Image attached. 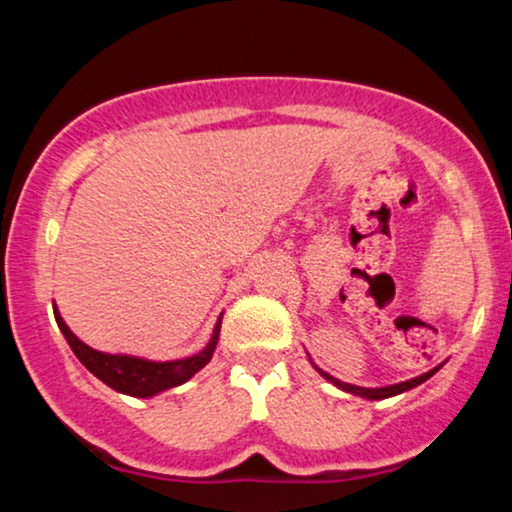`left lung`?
Listing matches in <instances>:
<instances>
[{"mask_svg": "<svg viewBox=\"0 0 512 512\" xmlns=\"http://www.w3.org/2000/svg\"><path fill=\"white\" fill-rule=\"evenodd\" d=\"M440 368V366H438ZM438 368H433V370H428V373H424V375H419V378H414V380H407V383H399V385H390V387H358V385H349V383H342V380H337V378H332V375H327V373H320L325 375L327 380H330V383H334L337 387H342L344 392H351V395H361V397H366V399H385V397H395V395H399V392H407V390H411V387H416V385H421L424 383V380H428L431 378L433 373H436Z\"/></svg>", "mask_w": 512, "mask_h": 512, "instance_id": "left-lung-1", "label": "left lung"}]
</instances>
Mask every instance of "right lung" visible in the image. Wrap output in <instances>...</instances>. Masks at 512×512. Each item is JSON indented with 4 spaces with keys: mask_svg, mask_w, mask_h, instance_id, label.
<instances>
[{
    "mask_svg": "<svg viewBox=\"0 0 512 512\" xmlns=\"http://www.w3.org/2000/svg\"><path fill=\"white\" fill-rule=\"evenodd\" d=\"M57 327H60L67 344L72 346L84 366L96 375L98 380H103L105 385L113 387V390L122 392V395L132 397H151L158 395V392L170 390V387H178L192 378L199 368H204L211 361V354H214L216 342H219L221 332V320L216 322V330L211 342L204 346L202 351L190 358H182V361H166V363H154L144 361V358L134 356H115V354H103V351L91 349V346L81 342L79 337H74L72 330L64 325L62 315L55 310Z\"/></svg>",
    "mask_w": 512,
    "mask_h": 512,
    "instance_id": "obj_1",
    "label": "right lung"
}]
</instances>
